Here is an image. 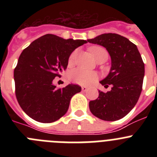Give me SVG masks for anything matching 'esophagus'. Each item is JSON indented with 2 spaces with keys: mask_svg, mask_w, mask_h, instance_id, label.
Returning a JSON list of instances; mask_svg holds the SVG:
<instances>
[{
  "mask_svg": "<svg viewBox=\"0 0 157 157\" xmlns=\"http://www.w3.org/2000/svg\"><path fill=\"white\" fill-rule=\"evenodd\" d=\"M87 90H88V88H87L86 86H82V90L83 92H86Z\"/></svg>",
  "mask_w": 157,
  "mask_h": 157,
  "instance_id": "esophagus-1",
  "label": "esophagus"
}]
</instances>
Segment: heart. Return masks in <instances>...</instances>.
Returning a JSON list of instances; mask_svg holds the SVG:
<instances>
[{"instance_id":"1","label":"heart","mask_w":157,"mask_h":157,"mask_svg":"<svg viewBox=\"0 0 157 157\" xmlns=\"http://www.w3.org/2000/svg\"><path fill=\"white\" fill-rule=\"evenodd\" d=\"M91 53L94 56L97 60L101 57V56H103L104 54H108L107 51L105 48L99 46H94L91 47L90 48ZM77 54V51H74L71 54L68 59V63H72L74 62V59ZM69 78L71 81L73 82L77 83L82 86H89L91 85L92 83L96 82L98 78V75L96 72L94 71H88L82 70V69L77 68L72 70L69 73Z\"/></svg>"}]
</instances>
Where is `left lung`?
Listing matches in <instances>:
<instances>
[{"label":"left lung","mask_w":157,"mask_h":157,"mask_svg":"<svg viewBox=\"0 0 157 157\" xmlns=\"http://www.w3.org/2000/svg\"><path fill=\"white\" fill-rule=\"evenodd\" d=\"M87 41L105 47L112 60L110 71L101 85L112 90L99 91L98 99L89 103L96 117L116 121L127 116L135 106L142 90L145 64L138 48L127 37L117 34H103Z\"/></svg>","instance_id":"8db88e82"}]
</instances>
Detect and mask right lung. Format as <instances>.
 Returning a JSON list of instances; mask_svg holds the SVG:
<instances>
[{"mask_svg":"<svg viewBox=\"0 0 157 157\" xmlns=\"http://www.w3.org/2000/svg\"><path fill=\"white\" fill-rule=\"evenodd\" d=\"M86 43L48 34L23 49L14 70V80L17 101L27 116L48 123L66 114L71 99L82 88L69 84L57 89L53 80L67 68L71 52Z\"/></svg>","mask_w":157,"mask_h":157,"instance_id":"obj_1","label":"right lung"}]
</instances>
